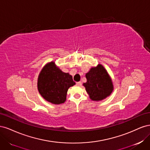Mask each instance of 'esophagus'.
Returning a JSON list of instances; mask_svg holds the SVG:
<instances>
[{
  "label": "esophagus",
  "instance_id": "34e87169",
  "mask_svg": "<svg viewBox=\"0 0 150 150\" xmlns=\"http://www.w3.org/2000/svg\"><path fill=\"white\" fill-rule=\"evenodd\" d=\"M76 84H77V86H81V85H82V83H81V81H79V82H77V83H76Z\"/></svg>",
  "mask_w": 150,
  "mask_h": 150
}]
</instances>
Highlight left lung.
<instances>
[{
  "instance_id": "left-lung-1",
  "label": "left lung",
  "mask_w": 150,
  "mask_h": 150,
  "mask_svg": "<svg viewBox=\"0 0 150 150\" xmlns=\"http://www.w3.org/2000/svg\"><path fill=\"white\" fill-rule=\"evenodd\" d=\"M86 83H83L89 98L94 101H102L110 96L114 86L110 74L104 66L99 64L86 74Z\"/></svg>"
}]
</instances>
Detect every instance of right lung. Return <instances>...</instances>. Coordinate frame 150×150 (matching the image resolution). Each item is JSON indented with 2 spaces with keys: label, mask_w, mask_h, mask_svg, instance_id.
I'll return each instance as SVG.
<instances>
[{
  "label": "right lung",
  "mask_w": 150,
  "mask_h": 150,
  "mask_svg": "<svg viewBox=\"0 0 150 150\" xmlns=\"http://www.w3.org/2000/svg\"><path fill=\"white\" fill-rule=\"evenodd\" d=\"M75 84L72 76L62 72L54 61L42 67L38 79L39 93L45 100L54 104L64 103L68 89Z\"/></svg>",
  "instance_id": "obj_1"
}]
</instances>
